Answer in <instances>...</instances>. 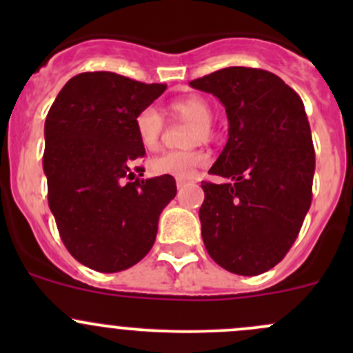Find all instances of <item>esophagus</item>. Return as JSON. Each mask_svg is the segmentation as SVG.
<instances>
[{
	"mask_svg": "<svg viewBox=\"0 0 353 353\" xmlns=\"http://www.w3.org/2000/svg\"><path fill=\"white\" fill-rule=\"evenodd\" d=\"M188 183H190V181H186V179H176V184H177V188H179V190H181V188L186 186Z\"/></svg>",
	"mask_w": 353,
	"mask_h": 353,
	"instance_id": "1",
	"label": "esophagus"
}]
</instances>
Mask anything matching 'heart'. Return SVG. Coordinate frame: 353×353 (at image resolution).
<instances>
[{
  "mask_svg": "<svg viewBox=\"0 0 353 353\" xmlns=\"http://www.w3.org/2000/svg\"><path fill=\"white\" fill-rule=\"evenodd\" d=\"M169 114L174 119L188 121L191 124L186 133V145L208 143L215 137L213 130V105L203 95H188L170 102ZM137 133L140 141L147 150H155L160 145L163 131V117L154 105L141 109L138 112ZM208 162V155L198 147L186 150L165 152L150 160V170L155 176H172L176 179H191L194 170Z\"/></svg>",
  "mask_w": 353,
  "mask_h": 353,
  "instance_id": "b5f03b06",
  "label": "heart"
}]
</instances>
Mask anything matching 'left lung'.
Returning <instances> with one entry per match:
<instances>
[{
	"instance_id": "1",
	"label": "left lung",
	"mask_w": 353,
	"mask_h": 353,
	"mask_svg": "<svg viewBox=\"0 0 353 353\" xmlns=\"http://www.w3.org/2000/svg\"><path fill=\"white\" fill-rule=\"evenodd\" d=\"M220 99L229 140L203 181L201 236L213 261L252 276L279 265L312 199L314 147L301 97L276 74L230 66L190 81Z\"/></svg>"
}]
</instances>
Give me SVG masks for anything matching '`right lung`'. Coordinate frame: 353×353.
<instances>
[{
    "instance_id": "obj_1",
    "label": "right lung",
    "mask_w": 353,
    "mask_h": 353,
    "mask_svg": "<svg viewBox=\"0 0 353 353\" xmlns=\"http://www.w3.org/2000/svg\"><path fill=\"white\" fill-rule=\"evenodd\" d=\"M165 88L87 71L61 88L46 117L49 208L70 254L95 272L116 273L143 259L177 193L172 176L134 174L145 170L134 121Z\"/></svg>"
}]
</instances>
